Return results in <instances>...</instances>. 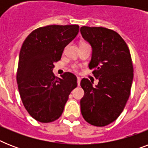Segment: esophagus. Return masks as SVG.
<instances>
[{
  "label": "esophagus",
  "instance_id": "1",
  "mask_svg": "<svg viewBox=\"0 0 148 148\" xmlns=\"http://www.w3.org/2000/svg\"><path fill=\"white\" fill-rule=\"evenodd\" d=\"M81 79L79 77H77V85L80 86V84H81Z\"/></svg>",
  "mask_w": 148,
  "mask_h": 148
}]
</instances>
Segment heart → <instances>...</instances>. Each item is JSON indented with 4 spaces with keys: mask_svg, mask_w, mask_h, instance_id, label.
Returning a JSON list of instances; mask_svg holds the SVG:
<instances>
[{
    "mask_svg": "<svg viewBox=\"0 0 148 148\" xmlns=\"http://www.w3.org/2000/svg\"><path fill=\"white\" fill-rule=\"evenodd\" d=\"M73 68H74V70H76V66H74V67H73Z\"/></svg>",
    "mask_w": 148,
    "mask_h": 148,
    "instance_id": "obj_1",
    "label": "heart"
}]
</instances>
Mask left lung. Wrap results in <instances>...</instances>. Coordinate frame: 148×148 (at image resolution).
Segmentation results:
<instances>
[{
  "label": "left lung",
  "instance_id": "8db88e82",
  "mask_svg": "<svg viewBox=\"0 0 148 148\" xmlns=\"http://www.w3.org/2000/svg\"><path fill=\"white\" fill-rule=\"evenodd\" d=\"M82 37L92 47L89 68L98 84L95 87L88 79L81 81L84 95L81 110L86 121L103 127L119 117L131 94L134 68L131 53L121 36L101 27H81Z\"/></svg>",
  "mask_w": 148,
  "mask_h": 148
}]
</instances>
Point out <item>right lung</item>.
Here are the masks:
<instances>
[{"label":"right lung","mask_w":148,"mask_h":148,"mask_svg":"<svg viewBox=\"0 0 148 148\" xmlns=\"http://www.w3.org/2000/svg\"><path fill=\"white\" fill-rule=\"evenodd\" d=\"M78 31L76 24L41 27L32 31L22 45L17 86L24 108L38 121L49 123L58 119L71 90L77 86L72 73L65 72L60 78L52 71Z\"/></svg>","instance_id":"add662e5"}]
</instances>
